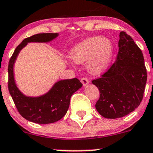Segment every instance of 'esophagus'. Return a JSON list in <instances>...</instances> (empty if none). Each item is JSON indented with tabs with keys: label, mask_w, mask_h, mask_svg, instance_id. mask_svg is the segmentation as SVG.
Here are the masks:
<instances>
[{
	"label": "esophagus",
	"mask_w": 153,
	"mask_h": 153,
	"mask_svg": "<svg viewBox=\"0 0 153 153\" xmlns=\"http://www.w3.org/2000/svg\"><path fill=\"white\" fill-rule=\"evenodd\" d=\"M81 83H82V84H83V86H84V87H85V86H87V84H89V81L86 78H81Z\"/></svg>",
	"instance_id": "1"
}]
</instances>
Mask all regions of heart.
<instances>
[{
  "mask_svg": "<svg viewBox=\"0 0 153 153\" xmlns=\"http://www.w3.org/2000/svg\"><path fill=\"white\" fill-rule=\"evenodd\" d=\"M114 51V43L111 39L96 36L89 37L75 45L71 51V58L78 64L87 62V71L98 75L110 66Z\"/></svg>",
  "mask_w": 153,
  "mask_h": 153,
  "instance_id": "b5f03b06",
  "label": "heart"
}]
</instances>
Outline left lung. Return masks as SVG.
Here are the masks:
<instances>
[{
    "instance_id": "left-lung-1",
    "label": "left lung",
    "mask_w": 153,
    "mask_h": 153,
    "mask_svg": "<svg viewBox=\"0 0 153 153\" xmlns=\"http://www.w3.org/2000/svg\"><path fill=\"white\" fill-rule=\"evenodd\" d=\"M118 46L116 61L101 78L92 81L100 93L96 110L108 119L134 111L143 99L147 80L143 53L124 31L120 33Z\"/></svg>"
}]
</instances>
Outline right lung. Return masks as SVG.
<instances>
[{"label":"right lung","mask_w":153,"mask_h":153,"mask_svg":"<svg viewBox=\"0 0 153 153\" xmlns=\"http://www.w3.org/2000/svg\"><path fill=\"white\" fill-rule=\"evenodd\" d=\"M58 33H38L24 39L16 47L8 66V89L19 114L28 121L38 124L53 123L60 120L67 112L72 95L83 84L78 78L60 80L45 94L37 97L27 96L17 87L14 78L15 62L21 50L29 42H48Z\"/></svg>","instance_id":"right-lung-1"}]
</instances>
